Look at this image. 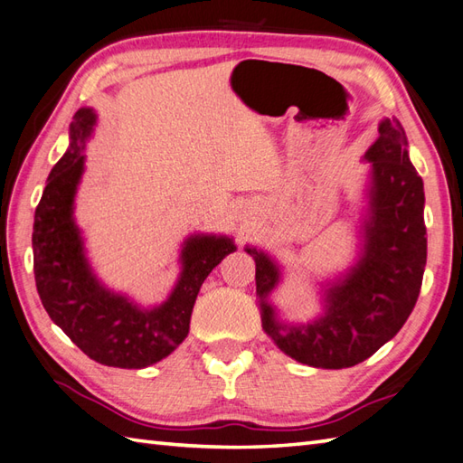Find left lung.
Segmentation results:
<instances>
[{
  "instance_id": "8db88e82",
  "label": "left lung",
  "mask_w": 463,
  "mask_h": 463,
  "mask_svg": "<svg viewBox=\"0 0 463 463\" xmlns=\"http://www.w3.org/2000/svg\"><path fill=\"white\" fill-rule=\"evenodd\" d=\"M401 122L383 120L364 159L371 164L369 217L357 264L327 284L326 309L309 324H282L268 296L280 282L270 256L256 262L262 327L280 351L317 369H347L369 359L401 331L420 294L426 266L424 183L411 164Z\"/></svg>"
}]
</instances>
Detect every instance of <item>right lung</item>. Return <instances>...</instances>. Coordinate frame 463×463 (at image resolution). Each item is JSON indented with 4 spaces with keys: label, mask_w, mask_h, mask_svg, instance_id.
<instances>
[{
    "label": "right lung",
    "mask_w": 463,
    "mask_h": 463,
    "mask_svg": "<svg viewBox=\"0 0 463 463\" xmlns=\"http://www.w3.org/2000/svg\"><path fill=\"white\" fill-rule=\"evenodd\" d=\"M96 124L92 109L71 122V146L47 179L35 211L33 272L49 317L96 363L144 369L165 359L189 333L191 311L205 278L236 250L229 236H189L181 250L179 280L161 306L139 307L104 288L84 256L82 236L72 219L74 193L84 171V139Z\"/></svg>",
    "instance_id": "add662e5"
}]
</instances>
